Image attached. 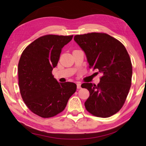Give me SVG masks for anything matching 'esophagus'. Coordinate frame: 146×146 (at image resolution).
<instances>
[{"label": "esophagus", "mask_w": 146, "mask_h": 146, "mask_svg": "<svg viewBox=\"0 0 146 146\" xmlns=\"http://www.w3.org/2000/svg\"><path fill=\"white\" fill-rule=\"evenodd\" d=\"M76 85H77V88H78V89L81 88V83H80V82H77Z\"/></svg>", "instance_id": "34e87169"}]
</instances>
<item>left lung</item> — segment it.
Here are the masks:
<instances>
[{"label": "left lung", "instance_id": "1", "mask_svg": "<svg viewBox=\"0 0 146 146\" xmlns=\"http://www.w3.org/2000/svg\"><path fill=\"white\" fill-rule=\"evenodd\" d=\"M74 40L84 51L89 68L103 74L98 85H82L90 92L86 110L99 117L113 115L122 107L131 85L132 66L125 46L105 33L76 35Z\"/></svg>", "mask_w": 146, "mask_h": 146}]
</instances>
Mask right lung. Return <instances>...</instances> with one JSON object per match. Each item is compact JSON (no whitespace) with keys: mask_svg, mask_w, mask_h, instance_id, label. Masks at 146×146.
I'll return each instance as SVG.
<instances>
[{"mask_svg":"<svg viewBox=\"0 0 146 146\" xmlns=\"http://www.w3.org/2000/svg\"><path fill=\"white\" fill-rule=\"evenodd\" d=\"M73 36L46 35L26 47L18 64L19 86L24 103L34 113L52 117L66 107L76 92L73 82L59 83L52 75L64 46Z\"/></svg>","mask_w":146,"mask_h":146,"instance_id":"1","label":"right lung"}]
</instances>
